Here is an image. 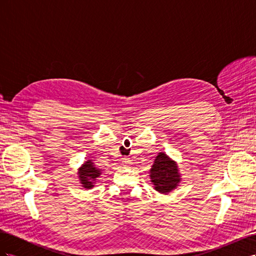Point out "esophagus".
<instances>
[{
	"label": "esophagus",
	"instance_id": "obj_1",
	"mask_svg": "<svg viewBox=\"0 0 256 256\" xmlns=\"http://www.w3.org/2000/svg\"><path fill=\"white\" fill-rule=\"evenodd\" d=\"M122 164L128 166L130 164V160H129L128 158H124V159H122Z\"/></svg>",
	"mask_w": 256,
	"mask_h": 256
}]
</instances>
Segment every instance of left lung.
Masks as SVG:
<instances>
[{"label": "left lung", "mask_w": 256, "mask_h": 256, "mask_svg": "<svg viewBox=\"0 0 256 256\" xmlns=\"http://www.w3.org/2000/svg\"><path fill=\"white\" fill-rule=\"evenodd\" d=\"M150 180L154 184V189L164 194L175 189L177 184L180 182L176 164L164 152H159L154 159L150 168Z\"/></svg>", "instance_id": "left-lung-1"}]
</instances>
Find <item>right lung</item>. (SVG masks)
Segmentation results:
<instances>
[{
	"label": "right lung",
	"mask_w": 256,
	"mask_h": 256,
	"mask_svg": "<svg viewBox=\"0 0 256 256\" xmlns=\"http://www.w3.org/2000/svg\"><path fill=\"white\" fill-rule=\"evenodd\" d=\"M102 172L95 166L92 160H88L79 170V178L84 188L90 189L94 187L96 178L100 176Z\"/></svg>",
	"instance_id": "obj_1"
}]
</instances>
